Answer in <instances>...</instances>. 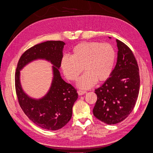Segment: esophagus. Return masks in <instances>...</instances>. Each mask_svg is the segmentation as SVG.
<instances>
[{"mask_svg": "<svg viewBox=\"0 0 153 153\" xmlns=\"http://www.w3.org/2000/svg\"><path fill=\"white\" fill-rule=\"evenodd\" d=\"M85 93H86V92H85V91H81V90L78 91V95H79V96H82V95L84 94H85Z\"/></svg>", "mask_w": 153, "mask_h": 153, "instance_id": "esophagus-1", "label": "esophagus"}]
</instances>
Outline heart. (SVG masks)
<instances>
[{"mask_svg": "<svg viewBox=\"0 0 153 153\" xmlns=\"http://www.w3.org/2000/svg\"><path fill=\"white\" fill-rule=\"evenodd\" d=\"M115 52L111 45L95 41L82 42L76 45L71 57L65 55L61 60V68L68 79L75 81L83 71L85 73L77 82L78 87L90 89L96 82L102 83L112 75Z\"/></svg>", "mask_w": 153, "mask_h": 153, "instance_id": "1", "label": "heart"}]
</instances>
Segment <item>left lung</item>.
Segmentation results:
<instances>
[{
	"label": "left lung",
	"mask_w": 153,
	"mask_h": 153,
	"mask_svg": "<svg viewBox=\"0 0 153 153\" xmlns=\"http://www.w3.org/2000/svg\"><path fill=\"white\" fill-rule=\"evenodd\" d=\"M116 42V65L110 77L95 90L98 98L93 114L107 124L119 123L130 114L140 89L139 69L132 51L122 41Z\"/></svg>",
	"instance_id": "8db88e82"
}]
</instances>
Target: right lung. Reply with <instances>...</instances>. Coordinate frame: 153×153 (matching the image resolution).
I'll return each mask as SVG.
<instances>
[{"instance_id":"right-lung-1","label":"right lung","mask_w":153,"mask_h":153,"mask_svg":"<svg viewBox=\"0 0 153 153\" xmlns=\"http://www.w3.org/2000/svg\"><path fill=\"white\" fill-rule=\"evenodd\" d=\"M64 45L61 41H48L34 46L22 54L16 70L15 89L20 107L30 121L48 130H57L65 126L71 118L73 106L78 98L76 90L62 79L59 72ZM38 59L53 64V79L48 93L43 98L34 99L22 89L20 70Z\"/></svg>"}]
</instances>
